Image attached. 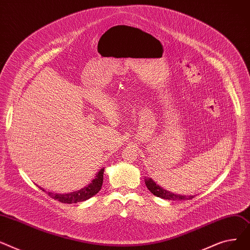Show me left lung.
<instances>
[{"instance_id": "obj_1", "label": "left lung", "mask_w": 250, "mask_h": 250, "mask_svg": "<svg viewBox=\"0 0 250 250\" xmlns=\"http://www.w3.org/2000/svg\"><path fill=\"white\" fill-rule=\"evenodd\" d=\"M145 185L154 196L166 199V200L182 201V200H189V199L194 198V196H182V195H177V194L170 193L169 190H167L163 188H160L151 179H145Z\"/></svg>"}]
</instances>
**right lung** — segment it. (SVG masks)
Masks as SVG:
<instances>
[{
  "instance_id": "obj_1",
  "label": "right lung",
  "mask_w": 250,
  "mask_h": 250,
  "mask_svg": "<svg viewBox=\"0 0 250 250\" xmlns=\"http://www.w3.org/2000/svg\"><path fill=\"white\" fill-rule=\"evenodd\" d=\"M103 177H104V168H102L98 174L95 177V179L92 181V183L84 187L83 188L77 190V192H72L69 194H53L50 192H46L44 188H41L43 192H46V194L54 199L57 200L58 202H62L63 204H76L82 201H85L87 199H90L92 197H94L95 195H97L100 189L102 188V185H103Z\"/></svg>"
}]
</instances>
